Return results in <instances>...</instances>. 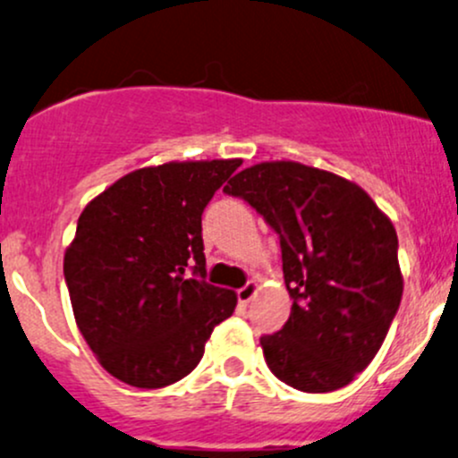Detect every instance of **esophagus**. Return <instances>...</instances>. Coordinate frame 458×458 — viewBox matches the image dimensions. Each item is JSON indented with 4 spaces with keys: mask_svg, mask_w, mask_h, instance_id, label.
Here are the masks:
<instances>
[{
    "mask_svg": "<svg viewBox=\"0 0 458 458\" xmlns=\"http://www.w3.org/2000/svg\"><path fill=\"white\" fill-rule=\"evenodd\" d=\"M257 290H259V285H257V281H249L244 287H240L238 290V302L242 307L249 305L250 301H253V296L257 294Z\"/></svg>",
    "mask_w": 458,
    "mask_h": 458,
    "instance_id": "esophagus-1",
    "label": "esophagus"
}]
</instances>
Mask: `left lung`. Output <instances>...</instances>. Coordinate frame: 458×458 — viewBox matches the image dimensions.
Returning <instances> with one entry per match:
<instances>
[{"mask_svg":"<svg viewBox=\"0 0 458 458\" xmlns=\"http://www.w3.org/2000/svg\"><path fill=\"white\" fill-rule=\"evenodd\" d=\"M279 233L292 311L259 340L279 381L335 392L368 368L403 298L398 235L366 190L298 162H261L225 186Z\"/></svg>","mask_w":458,"mask_h":458,"instance_id":"left-lung-1","label":"left lung"}]
</instances>
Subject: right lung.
<instances>
[{
	"mask_svg": "<svg viewBox=\"0 0 458 458\" xmlns=\"http://www.w3.org/2000/svg\"><path fill=\"white\" fill-rule=\"evenodd\" d=\"M240 164L138 168L81 212L64 279L80 333L118 381L142 389L182 381L233 313L235 292L205 281L201 214Z\"/></svg>",
	"mask_w": 458,
	"mask_h": 458,
	"instance_id": "obj_1",
	"label": "right lung"
}]
</instances>
